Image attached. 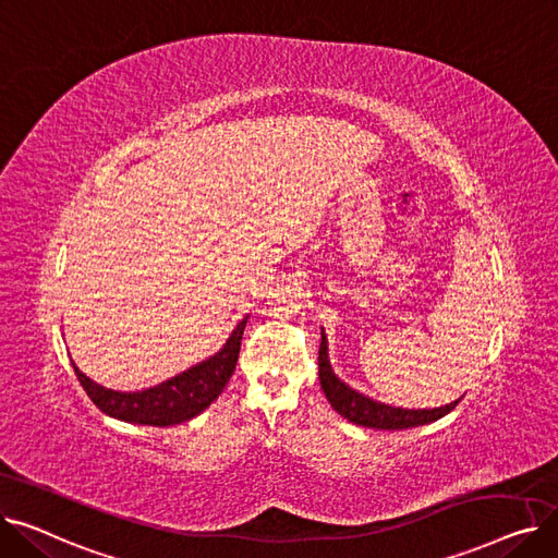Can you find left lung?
<instances>
[{"label":"left lung","instance_id":"obj_1","mask_svg":"<svg viewBox=\"0 0 558 558\" xmlns=\"http://www.w3.org/2000/svg\"><path fill=\"white\" fill-rule=\"evenodd\" d=\"M318 379H320V389H324L328 402L332 404L337 414H341L350 423L373 427V429H407V427L427 425L450 414L461 400L459 398L438 409H402V407H391V404L362 396L360 391L343 385L335 375L328 360V339L324 330H320V348H318Z\"/></svg>","mask_w":558,"mask_h":558}]
</instances>
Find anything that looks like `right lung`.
<instances>
[{"mask_svg":"<svg viewBox=\"0 0 558 558\" xmlns=\"http://www.w3.org/2000/svg\"><path fill=\"white\" fill-rule=\"evenodd\" d=\"M246 320L248 316L240 320L238 328L232 330L226 345L217 355L183 371L181 375L167 379V383L158 387L144 389V391L124 393V391L104 389L101 385L93 383L90 377H85L74 362L72 366L87 398H90L104 414L124 423H135V425H154V427L179 425L198 416L203 409H208L228 385L234 364H238V357H240V345H242Z\"/></svg>","mask_w":558,"mask_h":558,"instance_id":"add662e5","label":"right lung"}]
</instances>
